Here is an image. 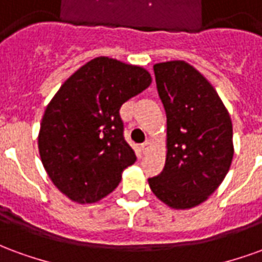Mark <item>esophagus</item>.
<instances>
[{
    "instance_id": "1",
    "label": "esophagus",
    "mask_w": 262,
    "mask_h": 262,
    "mask_svg": "<svg viewBox=\"0 0 262 262\" xmlns=\"http://www.w3.org/2000/svg\"><path fill=\"white\" fill-rule=\"evenodd\" d=\"M140 148H142V151H143V153H144V154L147 153L148 148H150V142H144V143H143L142 146H140Z\"/></svg>"
}]
</instances>
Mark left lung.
Returning a JSON list of instances; mask_svg holds the SVG:
<instances>
[{
  "mask_svg": "<svg viewBox=\"0 0 262 262\" xmlns=\"http://www.w3.org/2000/svg\"><path fill=\"white\" fill-rule=\"evenodd\" d=\"M153 69L167 115V160L148 184L171 208H193L216 191L230 168L231 119L213 86L191 64L176 60Z\"/></svg>",
  "mask_w": 262,
  "mask_h": 262,
  "instance_id": "8db88e82",
  "label": "left lung"
}]
</instances>
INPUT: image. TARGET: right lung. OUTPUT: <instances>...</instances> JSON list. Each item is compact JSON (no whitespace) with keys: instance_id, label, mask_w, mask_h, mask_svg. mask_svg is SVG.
Wrapping results in <instances>:
<instances>
[{"instance_id":"add662e5","label":"right lung","mask_w":262,"mask_h":262,"mask_svg":"<svg viewBox=\"0 0 262 262\" xmlns=\"http://www.w3.org/2000/svg\"><path fill=\"white\" fill-rule=\"evenodd\" d=\"M150 82L143 67L97 57L50 101L40 123L39 153L50 180L71 201L92 203L106 196L136 161L119 109Z\"/></svg>"}]
</instances>
